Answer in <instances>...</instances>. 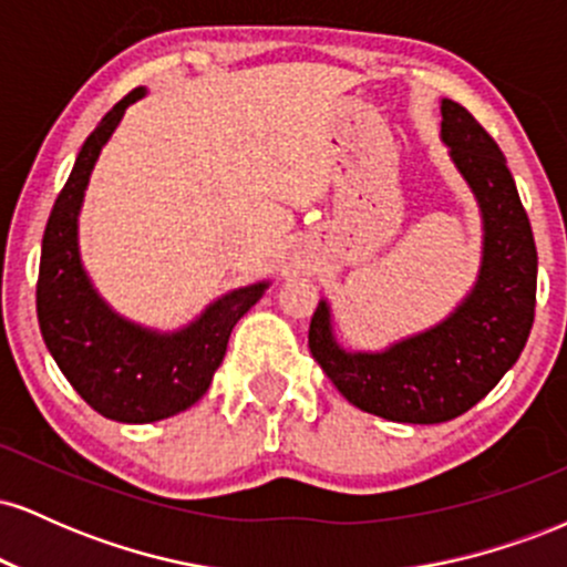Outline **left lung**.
Masks as SVG:
<instances>
[{"label": "left lung", "instance_id": "left-lung-1", "mask_svg": "<svg viewBox=\"0 0 567 567\" xmlns=\"http://www.w3.org/2000/svg\"><path fill=\"white\" fill-rule=\"evenodd\" d=\"M440 135L483 213L477 285L447 320L383 351L338 347L328 301L309 324L311 357L338 392L396 424H442L477 405L517 362L536 311V243L498 143L447 97Z\"/></svg>", "mask_w": 567, "mask_h": 567}]
</instances>
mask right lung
Listing matches in <instances>:
<instances>
[{"label":"right lung","instance_id":"obj_1","mask_svg":"<svg viewBox=\"0 0 567 567\" xmlns=\"http://www.w3.org/2000/svg\"><path fill=\"white\" fill-rule=\"evenodd\" d=\"M143 95V87L127 93L84 141L50 213L37 279L39 330L58 368L90 408L122 424H152L192 408L224 362L234 324L269 288L226 292L178 333H157L114 315L90 285L76 243L84 188L125 109Z\"/></svg>","mask_w":567,"mask_h":567}]
</instances>
